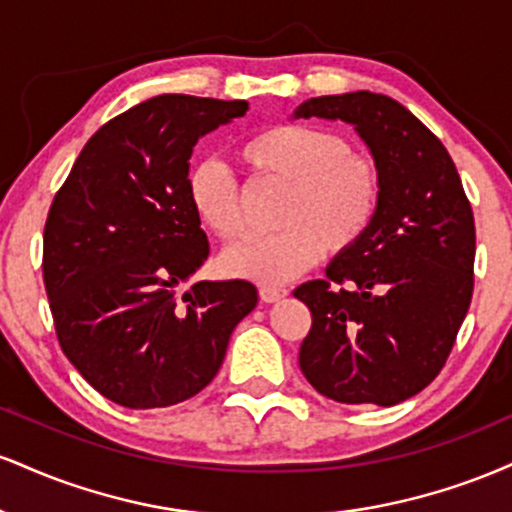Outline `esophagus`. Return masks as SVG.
<instances>
[{
  "instance_id": "34e87169",
  "label": "esophagus",
  "mask_w": 512,
  "mask_h": 512,
  "mask_svg": "<svg viewBox=\"0 0 512 512\" xmlns=\"http://www.w3.org/2000/svg\"><path fill=\"white\" fill-rule=\"evenodd\" d=\"M286 289H281V286H260V298L262 303H276L281 301V298L286 296Z\"/></svg>"
}]
</instances>
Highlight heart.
Returning <instances> with one entry per match:
<instances>
[{
	"label": "heart",
	"instance_id": "heart-1",
	"mask_svg": "<svg viewBox=\"0 0 512 512\" xmlns=\"http://www.w3.org/2000/svg\"><path fill=\"white\" fill-rule=\"evenodd\" d=\"M243 166L260 180L286 182L281 231L255 236L221 257L223 272L257 284H284L320 260L361 243L383 204V173L368 154L351 151L330 127L286 122L260 129L238 149ZM187 202L207 231L223 243L245 236L243 187L221 161L190 168Z\"/></svg>",
	"mask_w": 512,
	"mask_h": 512
}]
</instances>
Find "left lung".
Wrapping results in <instances>:
<instances>
[{
  "label": "left lung",
  "mask_w": 512,
  "mask_h": 512,
  "mask_svg": "<svg viewBox=\"0 0 512 512\" xmlns=\"http://www.w3.org/2000/svg\"><path fill=\"white\" fill-rule=\"evenodd\" d=\"M296 117L356 125L383 173L361 243L293 291L313 317L298 363L327 399L392 407L433 383L472 303V204L436 134L383 93L310 98Z\"/></svg>",
  "instance_id": "1"
}]
</instances>
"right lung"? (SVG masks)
Returning <instances> with one entry per match:
<instances>
[{
	"label": "right lung",
	"instance_id": "obj_1",
	"mask_svg": "<svg viewBox=\"0 0 512 512\" xmlns=\"http://www.w3.org/2000/svg\"><path fill=\"white\" fill-rule=\"evenodd\" d=\"M245 110V101L149 98L88 139L52 199L43 281L57 342L86 383L120 407L195 397L257 305L243 279L197 281L178 293L209 257L185 190L192 146Z\"/></svg>",
	"mask_w": 512,
	"mask_h": 512
}]
</instances>
